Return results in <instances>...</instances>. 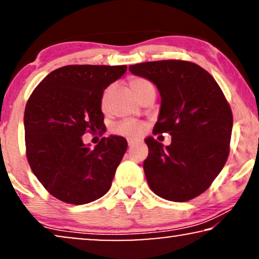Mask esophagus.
<instances>
[{
  "instance_id": "34e87169",
  "label": "esophagus",
  "mask_w": 259,
  "mask_h": 259,
  "mask_svg": "<svg viewBox=\"0 0 259 259\" xmlns=\"http://www.w3.org/2000/svg\"><path fill=\"white\" fill-rule=\"evenodd\" d=\"M127 143H128V146L130 147H132V146H134V145L138 143V141L137 140H133V139H128V140H127Z\"/></svg>"
}]
</instances>
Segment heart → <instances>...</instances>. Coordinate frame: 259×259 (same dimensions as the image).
Here are the masks:
<instances>
[{
	"instance_id": "b5f03b06",
	"label": "heart",
	"mask_w": 259,
	"mask_h": 259,
	"mask_svg": "<svg viewBox=\"0 0 259 259\" xmlns=\"http://www.w3.org/2000/svg\"><path fill=\"white\" fill-rule=\"evenodd\" d=\"M130 87H131V90L133 91V93L137 95V98H139L145 91L150 90V88H154L153 84H152L150 81L144 79V77H139V76L132 77V79L130 80ZM113 88H114V86L111 84V86H108L107 88H106V90L104 91V93H102L101 106L104 109H106V107H107L109 95H111V93L113 92ZM143 130H144L143 123L139 121H136V120H132V119L122 120V121L115 123V125L113 126V132L116 134H120V136H126V137L140 136L141 132H143Z\"/></svg>"
}]
</instances>
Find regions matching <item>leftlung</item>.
<instances>
[{
	"label": "left lung",
	"instance_id": "8db88e82",
	"mask_svg": "<svg viewBox=\"0 0 259 259\" xmlns=\"http://www.w3.org/2000/svg\"><path fill=\"white\" fill-rule=\"evenodd\" d=\"M134 75L158 87L161 107L153 134L168 133V146L148 137L144 171L151 190L171 201H187L205 192L224 167L233 116L213 76L183 60L130 66Z\"/></svg>",
	"mask_w": 259,
	"mask_h": 259
}]
</instances>
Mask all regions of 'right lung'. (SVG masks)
Listing matches in <instances>:
<instances>
[{"mask_svg":"<svg viewBox=\"0 0 259 259\" xmlns=\"http://www.w3.org/2000/svg\"><path fill=\"white\" fill-rule=\"evenodd\" d=\"M127 66L69 65L49 73L24 109L26 153L31 171L53 197L82 205L108 192L127 150L125 138H102L91 148L84 133L105 131L104 90Z\"/></svg>","mask_w":259,"mask_h":259,"instance_id":"obj_1","label":"right lung"}]
</instances>
